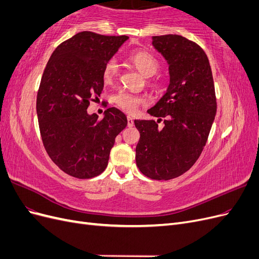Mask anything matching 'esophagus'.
Listing matches in <instances>:
<instances>
[{"mask_svg": "<svg viewBox=\"0 0 259 259\" xmlns=\"http://www.w3.org/2000/svg\"><path fill=\"white\" fill-rule=\"evenodd\" d=\"M127 126L128 127H133L134 126V119L131 116H127Z\"/></svg>", "mask_w": 259, "mask_h": 259, "instance_id": "obj_1", "label": "esophagus"}]
</instances>
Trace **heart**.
<instances>
[{
    "label": "heart",
    "instance_id": "heart-1",
    "mask_svg": "<svg viewBox=\"0 0 259 259\" xmlns=\"http://www.w3.org/2000/svg\"><path fill=\"white\" fill-rule=\"evenodd\" d=\"M130 60L136 67L138 71L145 77L153 76L160 68V64L153 55L145 51H137L131 54ZM120 73V66L116 59L109 60L104 68V80L106 83L110 84L116 80ZM113 101L117 107L128 113H134L138 108L146 103V99L143 96L134 95V94L121 92L114 96Z\"/></svg>",
    "mask_w": 259,
    "mask_h": 259
}]
</instances>
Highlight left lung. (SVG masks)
Listing matches in <instances>:
<instances>
[{
  "mask_svg": "<svg viewBox=\"0 0 259 259\" xmlns=\"http://www.w3.org/2000/svg\"><path fill=\"white\" fill-rule=\"evenodd\" d=\"M152 45L168 65L166 93L148 113L165 117L135 120L140 133L136 164L152 179L168 180L189 170L203 151L216 115L209 61L198 44L177 34L152 36Z\"/></svg>",
  "mask_w": 259,
  "mask_h": 259,
  "instance_id": "obj_1",
  "label": "left lung"
}]
</instances>
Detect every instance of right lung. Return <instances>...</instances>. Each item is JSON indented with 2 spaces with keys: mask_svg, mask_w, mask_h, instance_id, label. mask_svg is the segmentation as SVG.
<instances>
[{
  "mask_svg": "<svg viewBox=\"0 0 259 259\" xmlns=\"http://www.w3.org/2000/svg\"><path fill=\"white\" fill-rule=\"evenodd\" d=\"M128 36L83 31L54 51L42 75L36 114L45 150L66 174L89 179L103 173L115 137L126 127L119 109L101 120L88 113L104 89V68Z\"/></svg>",
  "mask_w": 259,
  "mask_h": 259,
  "instance_id": "1",
  "label": "right lung"
}]
</instances>
